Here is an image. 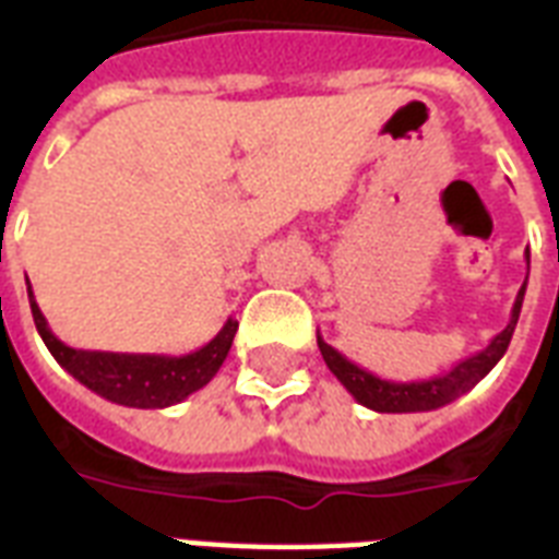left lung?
<instances>
[{
    "mask_svg": "<svg viewBox=\"0 0 559 559\" xmlns=\"http://www.w3.org/2000/svg\"><path fill=\"white\" fill-rule=\"evenodd\" d=\"M525 261L531 266V254L525 252ZM525 287H528V275H525V284L516 293V301H513L511 322L504 324L502 333H496L490 345L485 350H478L473 357L459 359L450 371L438 373V377H429V380H412V382H397V380H382L377 373L359 368L357 362H350L348 357H342L340 350L331 348L328 342L322 340V333L316 331V340H319V350H322L324 362L333 371V377L348 389V394L357 403H362L366 408L373 412H391V415H403V412H432V408H441L452 400H459L461 394H467L478 380H485L487 373L493 371V366L504 357V350L511 345V336L516 331V322H520L522 298H525Z\"/></svg>",
    "mask_w": 559,
    "mask_h": 559,
    "instance_id": "left-lung-1",
    "label": "left lung"
}]
</instances>
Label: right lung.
<instances>
[{
	"label": "right lung",
	"instance_id": "add662e5",
	"mask_svg": "<svg viewBox=\"0 0 559 559\" xmlns=\"http://www.w3.org/2000/svg\"><path fill=\"white\" fill-rule=\"evenodd\" d=\"M28 301L37 333L46 342V348L51 350V357L90 391L100 394L109 403L130 408H168L191 397L193 391H200L202 385H209L223 366V359L228 357V348H231L237 333V322L228 319L209 345H202L200 350H191V354H182V357L81 350L69 348L66 342H60L51 333L37 298L31 293V284Z\"/></svg>",
	"mask_w": 559,
	"mask_h": 559
}]
</instances>
